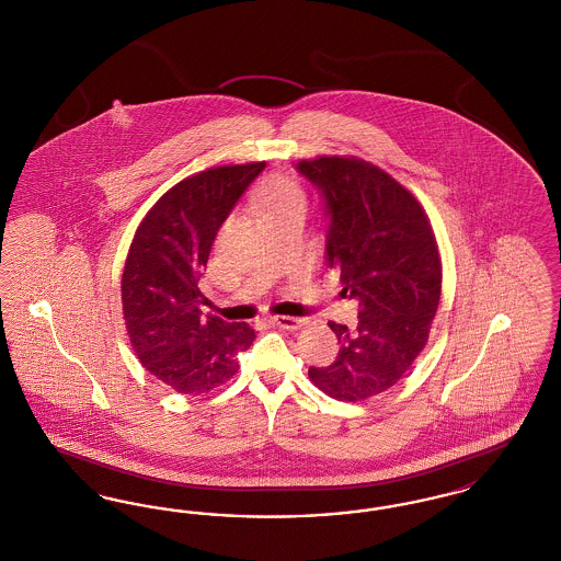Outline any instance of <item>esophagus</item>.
<instances>
[{
    "label": "esophagus",
    "mask_w": 561,
    "mask_h": 561,
    "mask_svg": "<svg viewBox=\"0 0 561 561\" xmlns=\"http://www.w3.org/2000/svg\"><path fill=\"white\" fill-rule=\"evenodd\" d=\"M271 323L277 328H284V330H298L302 325V320L290 318V316H275V318H271Z\"/></svg>",
    "instance_id": "1"
}]
</instances>
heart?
<instances>
[{"label": "heart", "mask_w": 561, "mask_h": 561, "mask_svg": "<svg viewBox=\"0 0 561 561\" xmlns=\"http://www.w3.org/2000/svg\"><path fill=\"white\" fill-rule=\"evenodd\" d=\"M259 208L263 218L294 208H305V191L293 176L273 174L259 191Z\"/></svg>", "instance_id": "b5f03b06"}]
</instances>
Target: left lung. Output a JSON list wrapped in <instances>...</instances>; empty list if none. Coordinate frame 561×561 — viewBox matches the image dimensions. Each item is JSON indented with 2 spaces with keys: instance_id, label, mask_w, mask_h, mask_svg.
I'll use <instances>...</instances> for the list:
<instances>
[{
  "instance_id": "left-lung-1",
  "label": "left lung",
  "mask_w": 561,
  "mask_h": 561,
  "mask_svg": "<svg viewBox=\"0 0 561 561\" xmlns=\"http://www.w3.org/2000/svg\"><path fill=\"white\" fill-rule=\"evenodd\" d=\"M330 214L325 256L343 293L359 300L353 330L330 321L339 355L309 368L311 382L339 401L391 389L428 341L442 294V256L421 202L391 174L355 156L298 161Z\"/></svg>"
}]
</instances>
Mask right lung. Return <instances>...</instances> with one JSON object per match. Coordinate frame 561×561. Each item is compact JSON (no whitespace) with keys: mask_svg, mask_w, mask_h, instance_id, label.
I'll return each mask as SVG.
<instances>
[{"mask_svg":"<svg viewBox=\"0 0 561 561\" xmlns=\"http://www.w3.org/2000/svg\"><path fill=\"white\" fill-rule=\"evenodd\" d=\"M265 161L218 165L168 188L134 233L122 273V311L138 362L170 389L202 396L231 380L256 339L238 321L204 316L197 282L214 238Z\"/></svg>","mask_w":561,"mask_h":561,"instance_id":"add662e5","label":"right lung"}]
</instances>
